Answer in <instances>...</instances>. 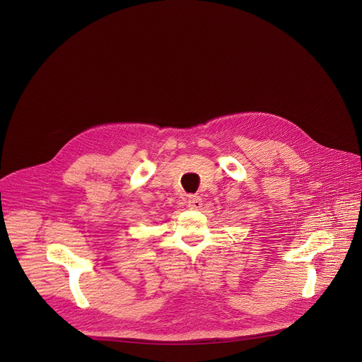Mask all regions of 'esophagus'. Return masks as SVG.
I'll use <instances>...</instances> for the list:
<instances>
[{
	"label": "esophagus",
	"mask_w": 362,
	"mask_h": 362,
	"mask_svg": "<svg viewBox=\"0 0 362 362\" xmlns=\"http://www.w3.org/2000/svg\"><path fill=\"white\" fill-rule=\"evenodd\" d=\"M202 206V198L198 194L187 195V208L189 210H199Z\"/></svg>",
	"instance_id": "1"
}]
</instances>
